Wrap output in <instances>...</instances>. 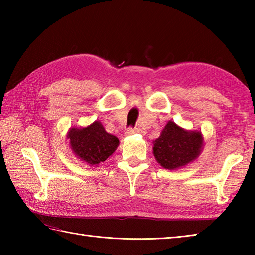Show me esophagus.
<instances>
[{
	"mask_svg": "<svg viewBox=\"0 0 255 255\" xmlns=\"http://www.w3.org/2000/svg\"><path fill=\"white\" fill-rule=\"evenodd\" d=\"M137 132H138V129L137 128L129 127L127 130H126V132H125V134H126V136H131V134H134V133H137Z\"/></svg>",
	"mask_w": 255,
	"mask_h": 255,
	"instance_id": "34e87169",
	"label": "esophagus"
}]
</instances>
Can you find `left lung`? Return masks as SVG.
I'll return each instance as SVG.
<instances>
[{
	"mask_svg": "<svg viewBox=\"0 0 255 255\" xmlns=\"http://www.w3.org/2000/svg\"><path fill=\"white\" fill-rule=\"evenodd\" d=\"M203 147V137L198 131H186L170 121L153 144L155 160L164 169L174 170L194 161Z\"/></svg>",
	"mask_w": 255,
	"mask_h": 255,
	"instance_id": "1",
	"label": "left lung"
}]
</instances>
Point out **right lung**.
Instances as JSON below:
<instances>
[{
	"label": "right lung",
	"mask_w": 255,
	"mask_h": 255,
	"mask_svg": "<svg viewBox=\"0 0 255 255\" xmlns=\"http://www.w3.org/2000/svg\"><path fill=\"white\" fill-rule=\"evenodd\" d=\"M68 138L73 152L91 165H99L104 162L114 153L119 143V140L107 133L97 121L82 129H70Z\"/></svg>",
	"instance_id": "add662e5"
}]
</instances>
